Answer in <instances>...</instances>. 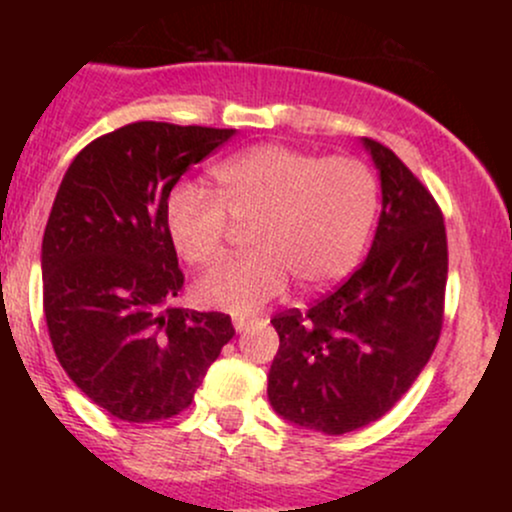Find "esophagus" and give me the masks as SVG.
Wrapping results in <instances>:
<instances>
[{
  "label": "esophagus",
  "mask_w": 512,
  "mask_h": 512,
  "mask_svg": "<svg viewBox=\"0 0 512 512\" xmlns=\"http://www.w3.org/2000/svg\"><path fill=\"white\" fill-rule=\"evenodd\" d=\"M248 325L250 322L243 320V317H233V327H236V332H243Z\"/></svg>",
  "instance_id": "esophagus-1"
}]
</instances>
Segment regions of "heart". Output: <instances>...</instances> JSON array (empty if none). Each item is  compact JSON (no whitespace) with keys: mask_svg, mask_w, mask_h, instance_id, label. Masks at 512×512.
<instances>
[{"mask_svg":"<svg viewBox=\"0 0 512 512\" xmlns=\"http://www.w3.org/2000/svg\"><path fill=\"white\" fill-rule=\"evenodd\" d=\"M219 197L180 185L166 202L170 243L187 264L223 252L231 219L250 226L248 257L226 260L195 284L197 303L250 315L289 284L303 291L337 284L361 257L378 209V182L358 158H320L284 144H260L214 168Z\"/></svg>","mask_w":512,"mask_h":512,"instance_id":"heart-1","label":"heart"}]
</instances>
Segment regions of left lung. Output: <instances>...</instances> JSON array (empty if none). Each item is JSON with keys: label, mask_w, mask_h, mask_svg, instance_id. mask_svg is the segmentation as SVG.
<instances>
[{"label": "left lung", "mask_w": 512, "mask_h": 512, "mask_svg": "<svg viewBox=\"0 0 512 512\" xmlns=\"http://www.w3.org/2000/svg\"><path fill=\"white\" fill-rule=\"evenodd\" d=\"M378 170L383 211L349 279L301 313L274 315L267 375L281 419L342 436L385 416L436 349L443 327L448 240L431 192L383 144L361 139Z\"/></svg>", "instance_id": "obj_1"}]
</instances>
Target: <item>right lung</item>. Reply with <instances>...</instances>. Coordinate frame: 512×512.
<instances>
[{"instance_id":"add662e5","label":"right lung","mask_w":512,"mask_h":512,"mask_svg":"<svg viewBox=\"0 0 512 512\" xmlns=\"http://www.w3.org/2000/svg\"><path fill=\"white\" fill-rule=\"evenodd\" d=\"M236 129L134 122L98 137L64 173L43 236V308L64 373L127 424L190 407L236 334L231 317L175 308L185 276L166 202Z\"/></svg>"}]
</instances>
